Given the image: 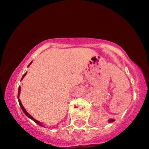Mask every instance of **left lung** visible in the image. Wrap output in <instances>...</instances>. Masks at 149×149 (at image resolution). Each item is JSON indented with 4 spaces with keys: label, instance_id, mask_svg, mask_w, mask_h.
I'll use <instances>...</instances> for the list:
<instances>
[{
    "label": "left lung",
    "instance_id": "obj_1",
    "mask_svg": "<svg viewBox=\"0 0 149 149\" xmlns=\"http://www.w3.org/2000/svg\"><path fill=\"white\" fill-rule=\"evenodd\" d=\"M114 121V119H110L109 120V122H110V123H111V122H113Z\"/></svg>",
    "mask_w": 149,
    "mask_h": 149
}]
</instances>
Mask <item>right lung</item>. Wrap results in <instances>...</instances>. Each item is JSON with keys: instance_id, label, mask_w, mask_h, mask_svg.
I'll list each match as a JSON object with an SVG mask.
<instances>
[{"instance_id": "1", "label": "right lung", "mask_w": 149, "mask_h": 149, "mask_svg": "<svg viewBox=\"0 0 149 149\" xmlns=\"http://www.w3.org/2000/svg\"><path fill=\"white\" fill-rule=\"evenodd\" d=\"M31 63H32V61H31V63H29V66H30V65H31ZM26 73H27V72H26V73H25V74H24V75H23V77H22V79H21V80H22V79H23V78H24V76H26ZM20 92H21V86H19V88H18V102H19V105H20V106H21V108L22 111H23V113H25V114H26V116H28V117H29V118H31V119H32L33 120V121H34V122H35V123H37V124H38V125H39V126H43V125H42V123H40V121H38V120H36V119H35V118H33V117H32V116H31V115H30V114L29 113H28L27 111H26V109H24V107H23V105H22V103H21V100H20V99H19V95H20Z\"/></svg>"}]
</instances>
